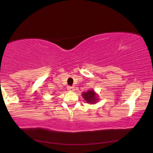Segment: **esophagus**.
Listing matches in <instances>:
<instances>
[{
    "mask_svg": "<svg viewBox=\"0 0 153 153\" xmlns=\"http://www.w3.org/2000/svg\"><path fill=\"white\" fill-rule=\"evenodd\" d=\"M67 89L70 91H74L75 90V88L74 87H70V86H68V87H67Z\"/></svg>",
    "mask_w": 153,
    "mask_h": 153,
    "instance_id": "1",
    "label": "esophagus"
}]
</instances>
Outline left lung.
Instances as JSON below:
<instances>
[{
    "label": "left lung",
    "mask_w": 153,
    "mask_h": 153,
    "mask_svg": "<svg viewBox=\"0 0 153 153\" xmlns=\"http://www.w3.org/2000/svg\"><path fill=\"white\" fill-rule=\"evenodd\" d=\"M82 95V97L87 103L95 104L96 102H98V98L97 94L95 93V91L93 89L88 90L87 92H83Z\"/></svg>",
    "instance_id": "left-lung-1"
}]
</instances>
